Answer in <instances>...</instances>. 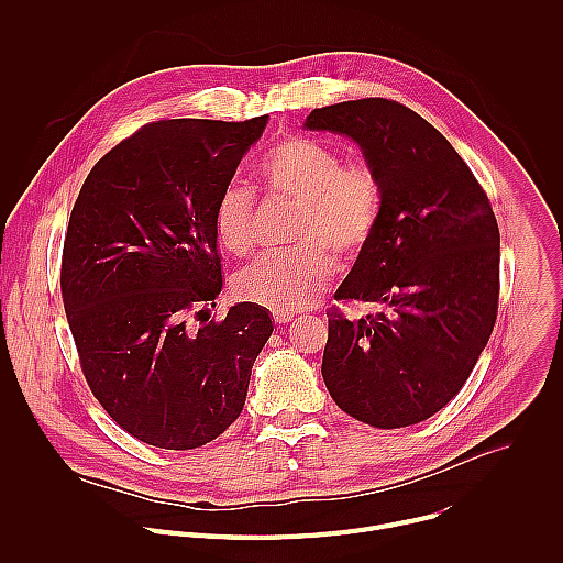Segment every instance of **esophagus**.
<instances>
[{
    "label": "esophagus",
    "mask_w": 563,
    "mask_h": 563,
    "mask_svg": "<svg viewBox=\"0 0 563 563\" xmlns=\"http://www.w3.org/2000/svg\"><path fill=\"white\" fill-rule=\"evenodd\" d=\"M274 320H276L278 325H285V323H291L294 313H289V311H274Z\"/></svg>",
    "instance_id": "esophagus-1"
}]
</instances>
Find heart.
Returning a JSON list of instances; mask_svg holds the SVG:
<instances>
[{
  "mask_svg": "<svg viewBox=\"0 0 563 563\" xmlns=\"http://www.w3.org/2000/svg\"><path fill=\"white\" fill-rule=\"evenodd\" d=\"M261 178L272 200L298 207L291 222L296 247L267 254L238 272L235 294L272 311H298L323 291L334 261L356 258L372 240L383 205L378 172L363 157L305 135L278 142L263 159ZM218 243L243 256L258 240L254 194L231 183L213 209Z\"/></svg>",
  "mask_w": 563,
  "mask_h": 563,
  "instance_id": "b5f03b06",
  "label": "heart"
}]
</instances>
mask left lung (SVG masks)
Returning <instances> with one entry per match:
<instances>
[{"mask_svg": "<svg viewBox=\"0 0 563 563\" xmlns=\"http://www.w3.org/2000/svg\"><path fill=\"white\" fill-rule=\"evenodd\" d=\"M302 126L356 142L383 183L378 224L336 298L385 309L358 320L330 313L323 380L367 426L421 423L459 394L493 334L497 218L454 146L404 104L339 102Z\"/></svg>", "mask_w": 563, "mask_h": 563, "instance_id": "obj_1", "label": "left lung"}]
</instances>
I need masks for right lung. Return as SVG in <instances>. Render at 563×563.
I'll list each match as a JSON object with an SVG mask.
<instances>
[{
	"label": "right lung",
	"instance_id": "1",
	"mask_svg": "<svg viewBox=\"0 0 563 563\" xmlns=\"http://www.w3.org/2000/svg\"><path fill=\"white\" fill-rule=\"evenodd\" d=\"M269 115L247 122L159 120L111 148L73 205L62 298L91 391L142 443L194 450L245 408L274 325L238 302L189 325L218 298L213 209Z\"/></svg>",
	"mask_w": 563,
	"mask_h": 563
}]
</instances>
